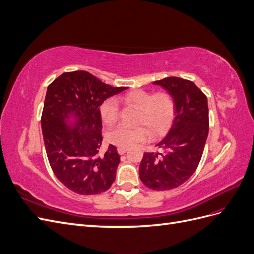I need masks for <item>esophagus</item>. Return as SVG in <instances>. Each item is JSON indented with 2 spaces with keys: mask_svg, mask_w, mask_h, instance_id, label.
<instances>
[{
  "mask_svg": "<svg viewBox=\"0 0 254 254\" xmlns=\"http://www.w3.org/2000/svg\"><path fill=\"white\" fill-rule=\"evenodd\" d=\"M128 150V148H125V147H119L118 148V152L120 153V155H124V153Z\"/></svg>",
  "mask_w": 254,
  "mask_h": 254,
  "instance_id": "obj_1",
  "label": "esophagus"
}]
</instances>
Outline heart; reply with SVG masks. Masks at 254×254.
Listing matches in <instances>:
<instances>
[{
    "mask_svg": "<svg viewBox=\"0 0 254 254\" xmlns=\"http://www.w3.org/2000/svg\"><path fill=\"white\" fill-rule=\"evenodd\" d=\"M127 105L139 109L136 123L139 125L134 128L125 125H119L112 128L107 134V139L120 147H131L143 142L147 137V128L151 136L163 134L171 126L175 117V102L173 96L167 92L151 93L145 90H133L122 97ZM99 112L106 125H112L120 118V105L117 98L106 99L99 107Z\"/></svg>",
    "mask_w": 254,
    "mask_h": 254,
    "instance_id": "obj_1",
    "label": "heart"
}]
</instances>
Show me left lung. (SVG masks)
<instances>
[{
  "instance_id": "obj_1",
  "label": "left lung",
  "mask_w": 254,
  "mask_h": 254,
  "mask_svg": "<svg viewBox=\"0 0 254 254\" xmlns=\"http://www.w3.org/2000/svg\"><path fill=\"white\" fill-rule=\"evenodd\" d=\"M153 83L173 96L175 120L157 144L162 152H145L139 174L147 188L168 190L186 182L200 162L209 133V108L206 96L193 81L173 76Z\"/></svg>"
}]
</instances>
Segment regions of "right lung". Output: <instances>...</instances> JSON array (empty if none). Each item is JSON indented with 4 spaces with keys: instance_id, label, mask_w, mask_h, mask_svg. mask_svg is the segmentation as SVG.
<instances>
[{
    "instance_id": "1",
    "label": "right lung",
    "mask_w": 254,
    "mask_h": 254,
    "mask_svg": "<svg viewBox=\"0 0 254 254\" xmlns=\"http://www.w3.org/2000/svg\"><path fill=\"white\" fill-rule=\"evenodd\" d=\"M124 90L86 71L65 72L48 87L41 117L45 150L57 179L74 193H103L115 180L121 161L115 146L98 153L103 141L99 107Z\"/></svg>"
}]
</instances>
